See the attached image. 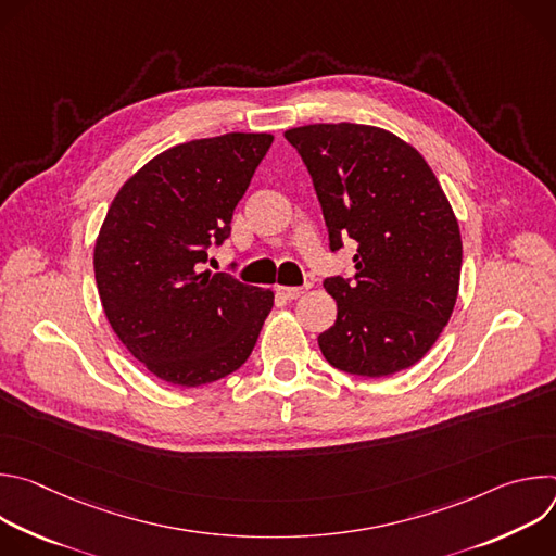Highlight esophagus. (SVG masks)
<instances>
[{
    "mask_svg": "<svg viewBox=\"0 0 556 556\" xmlns=\"http://www.w3.org/2000/svg\"><path fill=\"white\" fill-rule=\"evenodd\" d=\"M303 292H305L303 288H290V286H279V288H277V294L283 296V299H288V301L299 299Z\"/></svg>",
    "mask_w": 556,
    "mask_h": 556,
    "instance_id": "1",
    "label": "esophagus"
}]
</instances>
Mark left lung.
<instances>
[{"mask_svg": "<svg viewBox=\"0 0 556 556\" xmlns=\"http://www.w3.org/2000/svg\"><path fill=\"white\" fill-rule=\"evenodd\" d=\"M330 232L356 244L354 275L328 277L337 321L319 334L326 361L380 378L416 365L451 319L462 270L453 208L425 157L384 129L321 123L288 129Z\"/></svg>", "mask_w": 556, "mask_h": 556, "instance_id": "left-lung-1", "label": "left lung"}]
</instances>
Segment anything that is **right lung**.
<instances>
[{
	"instance_id": "obj_1",
	"label": "right lung",
	"mask_w": 556,
	"mask_h": 556,
	"mask_svg": "<svg viewBox=\"0 0 556 556\" xmlns=\"http://www.w3.org/2000/svg\"><path fill=\"white\" fill-rule=\"evenodd\" d=\"M270 144V134L176 144L131 176L105 215L94 249L105 316L172 384L200 387L240 369L273 309L270 290L202 273Z\"/></svg>"
}]
</instances>
